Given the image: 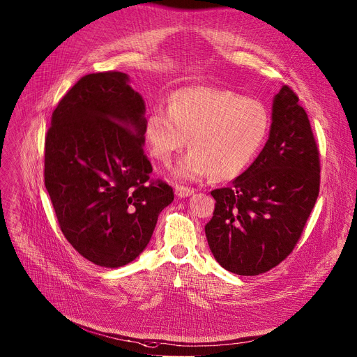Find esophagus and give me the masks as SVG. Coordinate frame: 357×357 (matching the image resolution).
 <instances>
[{"instance_id": "esophagus-1", "label": "esophagus", "mask_w": 357, "mask_h": 357, "mask_svg": "<svg viewBox=\"0 0 357 357\" xmlns=\"http://www.w3.org/2000/svg\"><path fill=\"white\" fill-rule=\"evenodd\" d=\"M195 191L192 188H188V186H183V185H176L175 186V194L176 197L179 198H186V197H191Z\"/></svg>"}]
</instances>
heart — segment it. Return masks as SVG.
Wrapping results in <instances>:
<instances>
[{"label":"heart","mask_w":357,"mask_h":357,"mask_svg":"<svg viewBox=\"0 0 357 357\" xmlns=\"http://www.w3.org/2000/svg\"><path fill=\"white\" fill-rule=\"evenodd\" d=\"M270 128V113L258 100L186 87L172 93L168 110L156 106L148 113L144 139L149 153L163 165H169L188 140L191 151L175 166V178L202 181L211 175L222 181L240 175L254 160Z\"/></svg>","instance_id":"obj_1"}]
</instances>
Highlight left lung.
Masks as SVG:
<instances>
[{
    "label": "left lung",
    "mask_w": 357,
    "mask_h": 357,
    "mask_svg": "<svg viewBox=\"0 0 357 357\" xmlns=\"http://www.w3.org/2000/svg\"><path fill=\"white\" fill-rule=\"evenodd\" d=\"M319 156L305 110L282 86L263 151L229 186L211 192L215 209L205 234L221 267L258 275L290 255L319 197Z\"/></svg>",
    "instance_id": "obj_1"
}]
</instances>
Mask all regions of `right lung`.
Returning <instances> with one entry per match:
<instances>
[{
	"mask_svg": "<svg viewBox=\"0 0 357 357\" xmlns=\"http://www.w3.org/2000/svg\"><path fill=\"white\" fill-rule=\"evenodd\" d=\"M145 102L121 71L83 76L52 116L44 183L66 240L93 264L117 268L146 248L174 189L152 179Z\"/></svg>",
	"mask_w": 357,
	"mask_h": 357,
	"instance_id": "add662e5",
	"label": "right lung"
}]
</instances>
